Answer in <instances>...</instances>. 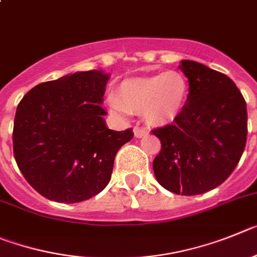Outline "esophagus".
Segmentation results:
<instances>
[{"mask_svg": "<svg viewBox=\"0 0 257 257\" xmlns=\"http://www.w3.org/2000/svg\"><path fill=\"white\" fill-rule=\"evenodd\" d=\"M146 134H147V131H146V129L138 128V126L134 128V136H136L137 138H142L143 136H146Z\"/></svg>", "mask_w": 257, "mask_h": 257, "instance_id": "34e87169", "label": "esophagus"}]
</instances>
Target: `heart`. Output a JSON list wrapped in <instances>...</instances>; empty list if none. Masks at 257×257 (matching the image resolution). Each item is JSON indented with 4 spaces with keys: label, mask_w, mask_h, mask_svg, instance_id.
<instances>
[{
    "label": "heart",
    "mask_w": 257,
    "mask_h": 257,
    "mask_svg": "<svg viewBox=\"0 0 257 257\" xmlns=\"http://www.w3.org/2000/svg\"><path fill=\"white\" fill-rule=\"evenodd\" d=\"M188 82L179 71H166L152 77L121 83L117 98L110 100L116 114L143 111L150 125H164L175 119L186 105Z\"/></svg>",
    "instance_id": "obj_1"
}]
</instances>
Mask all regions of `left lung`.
Segmentation results:
<instances>
[{"label":"left lung","instance_id":"1","mask_svg":"<svg viewBox=\"0 0 257 257\" xmlns=\"http://www.w3.org/2000/svg\"><path fill=\"white\" fill-rule=\"evenodd\" d=\"M179 69L188 78V97L174 123L152 131L161 142L154 173L168 191L195 196L220 186L239 163L247 107L225 74L191 60H182Z\"/></svg>","mask_w":257,"mask_h":257}]
</instances>
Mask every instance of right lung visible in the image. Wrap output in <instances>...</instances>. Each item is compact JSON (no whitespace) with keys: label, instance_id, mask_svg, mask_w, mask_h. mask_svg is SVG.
<instances>
[{"label":"right lung","instance_id":"right-lung-1","mask_svg":"<svg viewBox=\"0 0 257 257\" xmlns=\"http://www.w3.org/2000/svg\"><path fill=\"white\" fill-rule=\"evenodd\" d=\"M108 74L77 71L41 83L16 108L14 156L27 182L51 201L75 203L100 193L111 179L115 155L133 138L105 124Z\"/></svg>","mask_w":257,"mask_h":257}]
</instances>
